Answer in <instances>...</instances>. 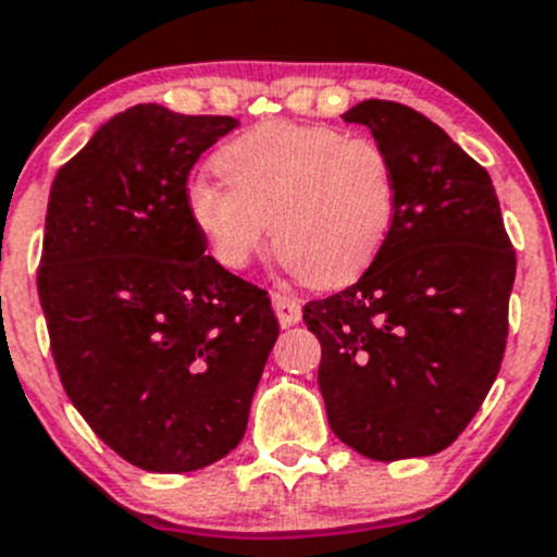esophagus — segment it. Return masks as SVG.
Returning a JSON list of instances; mask_svg holds the SVG:
<instances>
[{"label": "esophagus", "instance_id": "1", "mask_svg": "<svg viewBox=\"0 0 557 557\" xmlns=\"http://www.w3.org/2000/svg\"><path fill=\"white\" fill-rule=\"evenodd\" d=\"M272 307L277 312L280 326L288 329L301 321V301L294 294H288V290H272Z\"/></svg>", "mask_w": 557, "mask_h": 557}]
</instances>
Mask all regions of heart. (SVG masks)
Returning a JSON list of instances; mask_svg holds the SVG:
<instances>
[{
    "mask_svg": "<svg viewBox=\"0 0 557 557\" xmlns=\"http://www.w3.org/2000/svg\"><path fill=\"white\" fill-rule=\"evenodd\" d=\"M225 185L190 182L187 214L212 256L245 269L267 247L312 288L370 267L397 214V165L383 144L329 124L263 122L214 154Z\"/></svg>",
    "mask_w": 557,
    "mask_h": 557,
    "instance_id": "heart-1",
    "label": "heart"
}]
</instances>
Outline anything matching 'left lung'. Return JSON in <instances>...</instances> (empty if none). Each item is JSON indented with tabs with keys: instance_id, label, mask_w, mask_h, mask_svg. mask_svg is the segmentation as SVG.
<instances>
[{
	"instance_id": "left-lung-1",
	"label": "left lung",
	"mask_w": 557,
	"mask_h": 557,
	"mask_svg": "<svg viewBox=\"0 0 557 557\" xmlns=\"http://www.w3.org/2000/svg\"><path fill=\"white\" fill-rule=\"evenodd\" d=\"M343 119L392 154L399 198L370 269L305 305L329 428L370 460L438 455L504 361L515 247L487 171L424 113L364 100Z\"/></svg>"
}]
</instances>
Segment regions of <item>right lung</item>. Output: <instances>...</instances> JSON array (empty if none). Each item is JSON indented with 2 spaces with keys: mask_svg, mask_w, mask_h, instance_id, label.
Listing matches in <instances>:
<instances>
[{
  "mask_svg": "<svg viewBox=\"0 0 557 557\" xmlns=\"http://www.w3.org/2000/svg\"><path fill=\"white\" fill-rule=\"evenodd\" d=\"M234 116L133 106L57 171L37 294L70 403L129 466L236 449L277 339L269 294L203 256L187 176Z\"/></svg>",
  "mask_w": 557,
  "mask_h": 557,
  "instance_id": "right-lung-1",
  "label": "right lung"
}]
</instances>
